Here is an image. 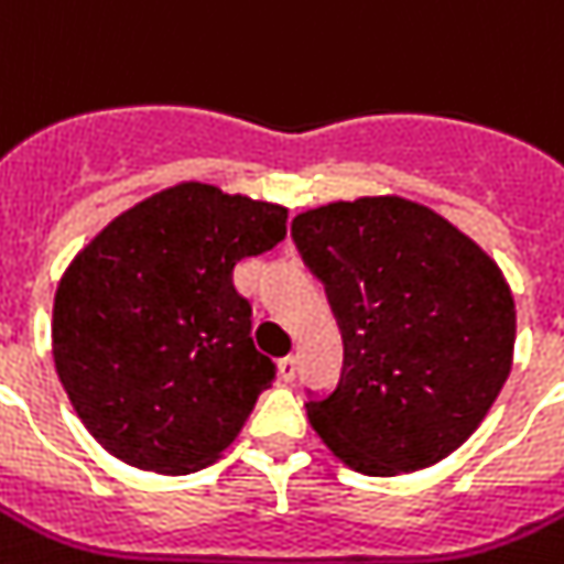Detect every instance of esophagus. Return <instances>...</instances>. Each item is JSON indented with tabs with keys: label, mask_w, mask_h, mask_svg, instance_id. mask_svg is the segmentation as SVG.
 Instances as JSON below:
<instances>
[{
	"label": "esophagus",
	"mask_w": 564,
	"mask_h": 564,
	"mask_svg": "<svg viewBox=\"0 0 564 564\" xmlns=\"http://www.w3.org/2000/svg\"><path fill=\"white\" fill-rule=\"evenodd\" d=\"M279 377H282L285 383H291L293 377H296V357H282V360H279Z\"/></svg>",
	"instance_id": "esophagus-1"
}]
</instances>
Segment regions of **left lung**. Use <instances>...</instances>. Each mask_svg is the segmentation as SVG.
I'll list each match as a JSON object with an SVG mask.
<instances>
[{"label":"left lung","mask_w":564,"mask_h":564,"mask_svg":"<svg viewBox=\"0 0 564 564\" xmlns=\"http://www.w3.org/2000/svg\"><path fill=\"white\" fill-rule=\"evenodd\" d=\"M302 262L343 332V375L305 403L325 446L362 476L438 464L499 398L516 305L499 264L438 213L398 195L293 218Z\"/></svg>","instance_id":"8db88e82"}]
</instances>
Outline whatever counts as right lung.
<instances>
[{"mask_svg": "<svg viewBox=\"0 0 564 564\" xmlns=\"http://www.w3.org/2000/svg\"><path fill=\"white\" fill-rule=\"evenodd\" d=\"M288 209L175 184L120 213L63 273L54 366L106 453L187 476L236 441L276 380L232 268L285 239Z\"/></svg>", "mask_w": 564, "mask_h": 564, "instance_id": "right-lung-1", "label": "right lung"}]
</instances>
